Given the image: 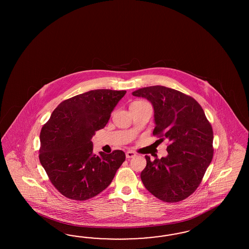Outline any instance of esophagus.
Wrapping results in <instances>:
<instances>
[{
  "mask_svg": "<svg viewBox=\"0 0 249 249\" xmlns=\"http://www.w3.org/2000/svg\"><path fill=\"white\" fill-rule=\"evenodd\" d=\"M136 156V153L134 151H128L126 152V157L127 159L134 158Z\"/></svg>",
  "mask_w": 249,
  "mask_h": 249,
  "instance_id": "obj_1",
  "label": "esophagus"
}]
</instances>
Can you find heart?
<instances>
[{
	"label": "heart",
	"mask_w": 249,
	"mask_h": 249,
	"mask_svg": "<svg viewBox=\"0 0 249 249\" xmlns=\"http://www.w3.org/2000/svg\"><path fill=\"white\" fill-rule=\"evenodd\" d=\"M139 103H142V102H139V101H137V102H133L132 104H139Z\"/></svg>",
	"instance_id": "heart-1"
}]
</instances>
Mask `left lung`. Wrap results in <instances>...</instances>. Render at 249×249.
I'll use <instances>...</instances> for the list:
<instances>
[{"instance_id":"left-lung-1","label":"left lung","mask_w":249,"mask_h":249,"mask_svg":"<svg viewBox=\"0 0 249 249\" xmlns=\"http://www.w3.org/2000/svg\"><path fill=\"white\" fill-rule=\"evenodd\" d=\"M148 99L154 109L153 135L167 138L168 155L151 161L141 174L145 188L167 203L191 196L201 183L211 163L213 133L204 109L195 98L163 86L142 88L132 92Z\"/></svg>"}]
</instances>
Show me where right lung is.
<instances>
[{
	"label": "right lung",
	"mask_w": 249,
	"mask_h": 249,
	"mask_svg": "<svg viewBox=\"0 0 249 249\" xmlns=\"http://www.w3.org/2000/svg\"><path fill=\"white\" fill-rule=\"evenodd\" d=\"M126 91L95 89L61 102L40 133L39 159L53 186L69 199L98 196L125 160L122 151L93 153L91 139L104 128Z\"/></svg>",
	"instance_id": "1"
}]
</instances>
